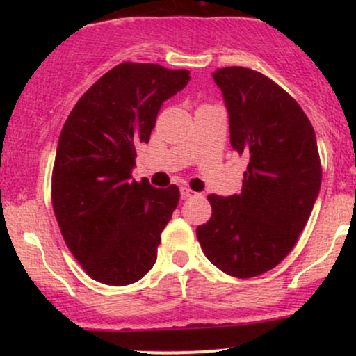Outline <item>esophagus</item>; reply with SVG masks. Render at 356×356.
<instances>
[{
  "instance_id": "esophagus-1",
  "label": "esophagus",
  "mask_w": 356,
  "mask_h": 356,
  "mask_svg": "<svg viewBox=\"0 0 356 356\" xmlns=\"http://www.w3.org/2000/svg\"><path fill=\"white\" fill-rule=\"evenodd\" d=\"M181 195L184 199H187V197H192V195H195V192L192 191V189H189V187H181Z\"/></svg>"
}]
</instances>
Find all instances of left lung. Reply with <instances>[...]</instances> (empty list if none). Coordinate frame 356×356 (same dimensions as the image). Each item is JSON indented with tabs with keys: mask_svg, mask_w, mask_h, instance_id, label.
<instances>
[{
	"mask_svg": "<svg viewBox=\"0 0 356 356\" xmlns=\"http://www.w3.org/2000/svg\"><path fill=\"white\" fill-rule=\"evenodd\" d=\"M212 76L229 112L232 149L249 162L239 194L207 195L212 216L195 234L220 271L252 277L295 248L320 192V154L309 118L276 81L244 67Z\"/></svg>",
	"mask_w": 356,
	"mask_h": 356,
	"instance_id": "obj_1",
	"label": "left lung"
}]
</instances>
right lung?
Masks as SVG:
<instances>
[{
    "instance_id": "right-lung-1",
    "label": "right lung",
    "mask_w": 356,
    "mask_h": 356,
    "mask_svg": "<svg viewBox=\"0 0 356 356\" xmlns=\"http://www.w3.org/2000/svg\"><path fill=\"white\" fill-rule=\"evenodd\" d=\"M191 80L189 70L124 61L100 76L61 129L51 204L65 243L92 280L132 284L157 259L177 207V186L132 181L137 147L147 144L159 110Z\"/></svg>"
}]
</instances>
